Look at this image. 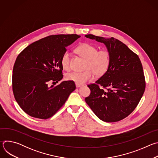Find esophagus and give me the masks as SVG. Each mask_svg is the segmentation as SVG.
<instances>
[{
    "mask_svg": "<svg viewBox=\"0 0 158 158\" xmlns=\"http://www.w3.org/2000/svg\"><path fill=\"white\" fill-rule=\"evenodd\" d=\"M76 86L77 87H80V86H81V84H77V83H76Z\"/></svg>",
    "mask_w": 158,
    "mask_h": 158,
    "instance_id": "1",
    "label": "esophagus"
}]
</instances>
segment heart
Instances as JSON below:
<instances>
[{
    "label": "heart",
    "instance_id": "obj_1",
    "mask_svg": "<svg viewBox=\"0 0 158 158\" xmlns=\"http://www.w3.org/2000/svg\"><path fill=\"white\" fill-rule=\"evenodd\" d=\"M76 52L85 59L83 72H71L65 75L68 81L82 84L93 79L94 74L100 77L108 70L110 63V54L106 49L98 50V48L89 43L81 44L75 49ZM71 57L68 51L62 55L60 64L63 69L69 71L71 69Z\"/></svg>",
    "mask_w": 158,
    "mask_h": 158
}]
</instances>
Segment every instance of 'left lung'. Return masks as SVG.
Instances as JSON below:
<instances>
[{"label": "left lung", "mask_w": 158, "mask_h": 158, "mask_svg": "<svg viewBox=\"0 0 158 158\" xmlns=\"http://www.w3.org/2000/svg\"><path fill=\"white\" fill-rule=\"evenodd\" d=\"M85 36L103 42L110 54L107 71L96 83L87 85L91 94L85 101L102 121H119L137 107L145 91L141 62L136 53L118 39L93 34Z\"/></svg>", "instance_id": "left-lung-1"}]
</instances>
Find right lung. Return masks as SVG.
Wrapping results in <instances>:
<instances>
[{
    "label": "right lung",
    "mask_w": 158,
    "mask_h": 158,
    "mask_svg": "<svg viewBox=\"0 0 158 158\" xmlns=\"http://www.w3.org/2000/svg\"><path fill=\"white\" fill-rule=\"evenodd\" d=\"M81 36L51 35L37 40L17 56L13 67L12 91L15 101L26 114L47 119L53 116L75 90L74 82L62 77L60 59L66 47Z\"/></svg>",
    "instance_id": "1"
}]
</instances>
